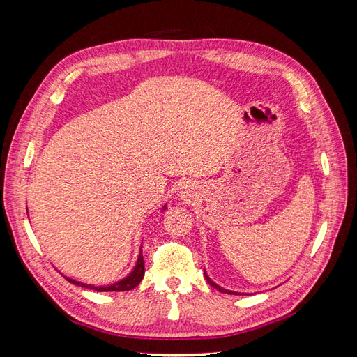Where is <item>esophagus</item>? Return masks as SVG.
<instances>
[{"label":"esophagus","instance_id":"esophagus-1","mask_svg":"<svg viewBox=\"0 0 357 357\" xmlns=\"http://www.w3.org/2000/svg\"><path fill=\"white\" fill-rule=\"evenodd\" d=\"M180 197L181 198H188V199H190V198H193L195 197V188H193L190 183H186V185H183L181 188H180Z\"/></svg>","mask_w":357,"mask_h":357}]
</instances>
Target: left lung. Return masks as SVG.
<instances>
[{
    "mask_svg": "<svg viewBox=\"0 0 357 357\" xmlns=\"http://www.w3.org/2000/svg\"><path fill=\"white\" fill-rule=\"evenodd\" d=\"M204 274H205V273H204ZM205 278H207V282H208V284H210V286H213L214 289H218L219 291H222V294H228V295H229V294H231V295H232V294H235V291H231V290H226V289H223V287H220V286H218V284H215L214 282H211V280H210V277H208L207 274H205Z\"/></svg>",
    "mask_w": 357,
    "mask_h": 357,
    "instance_id": "1",
    "label": "left lung"
}]
</instances>
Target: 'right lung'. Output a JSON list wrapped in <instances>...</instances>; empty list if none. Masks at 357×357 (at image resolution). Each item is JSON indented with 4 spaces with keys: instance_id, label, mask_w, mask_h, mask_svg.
Here are the masks:
<instances>
[{
    "instance_id": "right-lung-1",
    "label": "right lung",
    "mask_w": 357,
    "mask_h": 357,
    "mask_svg": "<svg viewBox=\"0 0 357 357\" xmlns=\"http://www.w3.org/2000/svg\"><path fill=\"white\" fill-rule=\"evenodd\" d=\"M165 208V207H164ZM144 277V259H143V252L139 250V256H138V261L135 268L132 269V273L129 274L128 277H125L121 282H117L114 284H109V286H92V284H84V283H79L75 282V280H71L68 277H66L70 283L73 284H77L80 287H88L96 291H125V290H132L134 287H137L142 282Z\"/></svg>"
}]
</instances>
